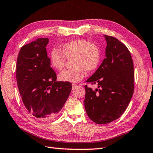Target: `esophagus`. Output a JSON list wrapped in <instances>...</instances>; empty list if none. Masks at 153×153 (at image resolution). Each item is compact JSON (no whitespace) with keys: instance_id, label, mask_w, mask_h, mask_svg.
<instances>
[{"instance_id":"34e87169","label":"esophagus","mask_w":153,"mask_h":153,"mask_svg":"<svg viewBox=\"0 0 153 153\" xmlns=\"http://www.w3.org/2000/svg\"><path fill=\"white\" fill-rule=\"evenodd\" d=\"M76 86H77V85H76V84H72L73 89H74V88H75Z\"/></svg>"}]
</instances>
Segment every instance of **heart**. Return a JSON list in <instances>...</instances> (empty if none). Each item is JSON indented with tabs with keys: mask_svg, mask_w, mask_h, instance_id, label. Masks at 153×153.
<instances>
[{
	"mask_svg": "<svg viewBox=\"0 0 153 153\" xmlns=\"http://www.w3.org/2000/svg\"><path fill=\"white\" fill-rule=\"evenodd\" d=\"M101 52L96 44L84 39H74L64 44L61 51L54 48L50 55V65L53 69L62 70L67 59H71L72 69L63 71L58 79L62 82L76 83L82 80L85 71L91 72L97 67Z\"/></svg>",
	"mask_w": 153,
	"mask_h": 153,
	"instance_id": "obj_1",
	"label": "heart"
}]
</instances>
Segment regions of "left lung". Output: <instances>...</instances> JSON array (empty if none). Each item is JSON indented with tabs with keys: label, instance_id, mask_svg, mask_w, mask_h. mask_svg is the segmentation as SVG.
<instances>
[{
	"label": "left lung",
	"instance_id": "1",
	"mask_svg": "<svg viewBox=\"0 0 153 153\" xmlns=\"http://www.w3.org/2000/svg\"><path fill=\"white\" fill-rule=\"evenodd\" d=\"M107 41L102 63L86 80L97 84L92 90L85 85L84 107L88 117L98 124L118 119L126 109L134 90V63L128 48L113 36L105 35Z\"/></svg>",
	"mask_w": 153,
	"mask_h": 153
}]
</instances>
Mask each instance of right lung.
I'll return each instance as SVG.
<instances>
[{
  "label": "right lung",
  "instance_id": "add662e5",
  "mask_svg": "<svg viewBox=\"0 0 153 153\" xmlns=\"http://www.w3.org/2000/svg\"><path fill=\"white\" fill-rule=\"evenodd\" d=\"M48 39H37L23 46L16 64L20 96L29 113L39 120L56 117L69 97L71 83L56 81L46 46Z\"/></svg>",
  "mask_w": 153,
  "mask_h": 153
}]
</instances>
